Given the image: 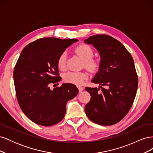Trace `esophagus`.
<instances>
[{
    "label": "esophagus",
    "instance_id": "obj_1",
    "mask_svg": "<svg viewBox=\"0 0 153 153\" xmlns=\"http://www.w3.org/2000/svg\"><path fill=\"white\" fill-rule=\"evenodd\" d=\"M78 90H79L80 92H81L83 90H84V88H83L82 86H78Z\"/></svg>",
    "mask_w": 153,
    "mask_h": 153
}]
</instances>
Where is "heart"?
Returning <instances> with one entry per match:
<instances>
[{
	"instance_id": "heart-1",
	"label": "heart",
	"mask_w": 153,
	"mask_h": 153,
	"mask_svg": "<svg viewBox=\"0 0 153 153\" xmlns=\"http://www.w3.org/2000/svg\"><path fill=\"white\" fill-rule=\"evenodd\" d=\"M75 52L76 54L80 57L84 62V65L85 68L90 71H94L98 68V62L96 60L92 59L94 52L90 46L82 44L76 48ZM58 68L64 70L66 68V53H62L58 58L57 60ZM87 75L85 73L82 72H74L69 71L66 73L64 75V79L66 82L69 84L80 85L85 80L87 79Z\"/></svg>"
}]
</instances>
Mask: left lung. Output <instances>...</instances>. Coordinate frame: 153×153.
<instances>
[{
    "instance_id": "obj_1",
    "label": "left lung",
    "mask_w": 153,
    "mask_h": 153,
    "mask_svg": "<svg viewBox=\"0 0 153 153\" xmlns=\"http://www.w3.org/2000/svg\"><path fill=\"white\" fill-rule=\"evenodd\" d=\"M84 42L92 45L100 55L99 70L92 82L102 88L99 92V88L85 87L91 98L85 112L94 123L116 124L130 110L137 93L138 77L133 57L121 42L108 35L92 36Z\"/></svg>"
}]
</instances>
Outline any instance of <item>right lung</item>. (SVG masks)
Masks as SVG:
<instances>
[{
	"label": "right lung",
	"instance_id": "right-lung-1",
	"mask_svg": "<svg viewBox=\"0 0 153 153\" xmlns=\"http://www.w3.org/2000/svg\"><path fill=\"white\" fill-rule=\"evenodd\" d=\"M78 41L43 38L22 51L13 72L16 98L23 112L36 124L50 126L61 121L67 102L78 93L77 87L69 83L50 89L51 84L61 80L57 66L60 55Z\"/></svg>",
	"mask_w": 153,
	"mask_h": 153
}]
</instances>
